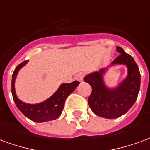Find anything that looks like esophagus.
Returning <instances> with one entry per match:
<instances>
[{
  "mask_svg": "<svg viewBox=\"0 0 150 150\" xmlns=\"http://www.w3.org/2000/svg\"><path fill=\"white\" fill-rule=\"evenodd\" d=\"M75 78H76V79H77L78 81L82 82L83 80V78H84V73H83V72L79 73V74H77V75H76Z\"/></svg>",
  "mask_w": 150,
  "mask_h": 150,
  "instance_id": "obj_1",
  "label": "esophagus"
}]
</instances>
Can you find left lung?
Wrapping results in <instances>:
<instances>
[{
	"label": "left lung",
	"instance_id": "8db88e82",
	"mask_svg": "<svg viewBox=\"0 0 150 150\" xmlns=\"http://www.w3.org/2000/svg\"><path fill=\"white\" fill-rule=\"evenodd\" d=\"M120 54L112 64H125L128 67L129 75L119 87L115 89H108L102 80V69L87 75L84 82L91 85V93L88 97V104L91 111L99 116L115 119L120 117L132 108L137 99L141 75L139 68L132 56L117 46Z\"/></svg>",
	"mask_w": 150,
	"mask_h": 150
}]
</instances>
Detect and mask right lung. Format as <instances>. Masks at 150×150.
<instances>
[{
  "instance_id": "add662e5",
  "label": "right lung",
  "mask_w": 150,
  "mask_h": 150,
  "mask_svg": "<svg viewBox=\"0 0 150 150\" xmlns=\"http://www.w3.org/2000/svg\"><path fill=\"white\" fill-rule=\"evenodd\" d=\"M28 60L20 63L15 68L12 77L11 91L16 106L19 110L34 122H46L57 119L62 112L66 99L79 84V82L74 81L71 83H62L58 91L47 100L38 104H28L18 100L14 89L15 79L19 69L27 63Z\"/></svg>"
}]
</instances>
